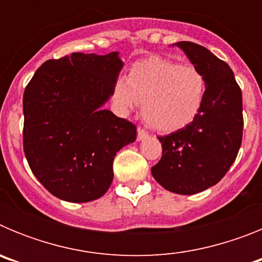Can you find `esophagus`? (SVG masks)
I'll return each instance as SVG.
<instances>
[{
    "mask_svg": "<svg viewBox=\"0 0 262 262\" xmlns=\"http://www.w3.org/2000/svg\"><path fill=\"white\" fill-rule=\"evenodd\" d=\"M148 136V133L145 131L144 128H142V127H138V140H143V139H145Z\"/></svg>",
    "mask_w": 262,
    "mask_h": 262,
    "instance_id": "esophagus-1",
    "label": "esophagus"
}]
</instances>
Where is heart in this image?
I'll return each mask as SVG.
<instances>
[{"label":"heart","instance_id":"obj_1","mask_svg":"<svg viewBox=\"0 0 262 262\" xmlns=\"http://www.w3.org/2000/svg\"><path fill=\"white\" fill-rule=\"evenodd\" d=\"M206 94L207 78L200 68L155 56L135 62L126 82L117 85L114 96L123 111L143 103L145 123L169 133L195 120L205 105Z\"/></svg>","mask_w":262,"mask_h":262}]
</instances>
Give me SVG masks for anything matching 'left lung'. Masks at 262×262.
Segmentation results:
<instances>
[{
	"label": "left lung",
	"mask_w": 262,
	"mask_h": 262,
	"mask_svg": "<svg viewBox=\"0 0 262 262\" xmlns=\"http://www.w3.org/2000/svg\"><path fill=\"white\" fill-rule=\"evenodd\" d=\"M176 46L205 73L207 94L194 122L159 136L163 156L151 170L164 189L190 195L221 181L239 154L244 124L243 97L226 61L191 41H178Z\"/></svg>",
	"instance_id": "obj_1"
}]
</instances>
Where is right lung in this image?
I'll return each instance as SVG.
<instances>
[{
	"label": "right lung",
	"instance_id": "add662e5",
	"mask_svg": "<svg viewBox=\"0 0 262 262\" xmlns=\"http://www.w3.org/2000/svg\"><path fill=\"white\" fill-rule=\"evenodd\" d=\"M122 68L118 52H75L43 62L25 89L23 151L34 176L60 200L101 198L117 152L135 142V124L102 107Z\"/></svg>",
	"mask_w": 262,
	"mask_h": 262
}]
</instances>
